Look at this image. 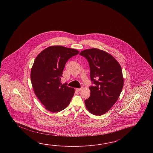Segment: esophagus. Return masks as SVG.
I'll return each instance as SVG.
<instances>
[{"label":"esophagus","mask_w":153,"mask_h":153,"mask_svg":"<svg viewBox=\"0 0 153 153\" xmlns=\"http://www.w3.org/2000/svg\"><path fill=\"white\" fill-rule=\"evenodd\" d=\"M81 88H76V90L78 91V92H79V91H81Z\"/></svg>","instance_id":"obj_1"}]
</instances>
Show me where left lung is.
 Instances as JSON below:
<instances>
[{
  "instance_id": "1",
  "label": "left lung",
  "mask_w": 153,
  "mask_h": 153,
  "mask_svg": "<svg viewBox=\"0 0 153 153\" xmlns=\"http://www.w3.org/2000/svg\"><path fill=\"white\" fill-rule=\"evenodd\" d=\"M79 55L87 59L91 80L95 85L89 87L91 94L85 100L86 107L94 115H103L115 103L122 91L121 67L109 53L96 48L84 50Z\"/></svg>"
}]
</instances>
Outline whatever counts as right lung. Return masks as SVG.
Here are the masks:
<instances>
[{"label": "right lung", "instance_id": "1", "mask_svg": "<svg viewBox=\"0 0 153 153\" xmlns=\"http://www.w3.org/2000/svg\"><path fill=\"white\" fill-rule=\"evenodd\" d=\"M79 52L75 49L52 46L35 59L30 72L31 82L36 97L48 111H60L71 101L75 90L62 84L61 78L67 61Z\"/></svg>", "mask_w": 153, "mask_h": 153}]
</instances>
